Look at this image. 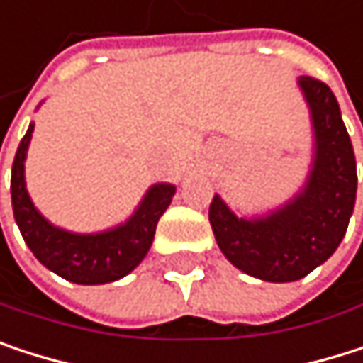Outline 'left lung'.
Here are the masks:
<instances>
[{
  "instance_id": "obj_1",
  "label": "left lung",
  "mask_w": 363,
  "mask_h": 363,
  "mask_svg": "<svg viewBox=\"0 0 363 363\" xmlns=\"http://www.w3.org/2000/svg\"><path fill=\"white\" fill-rule=\"evenodd\" d=\"M311 105L315 162L306 188L289 205L262 220H239L220 196L209 205V222L222 254L243 272L272 281H298L323 264L340 245L357 192L351 137L330 86L302 76Z\"/></svg>"
}]
</instances>
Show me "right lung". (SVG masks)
<instances>
[{
  "label": "right lung",
  "instance_id": "1",
  "mask_svg": "<svg viewBox=\"0 0 363 363\" xmlns=\"http://www.w3.org/2000/svg\"><path fill=\"white\" fill-rule=\"evenodd\" d=\"M33 124L18 143L14 162H12V209L14 220L21 228V235L33 256L59 277L80 283V285H99L122 279L133 271L147 254L156 224L160 216L171 205L175 188L169 184L154 186L137 213L120 228L101 235H72L50 226L33 207L25 190V154Z\"/></svg>",
  "mask_w": 363,
  "mask_h": 363
}]
</instances>
